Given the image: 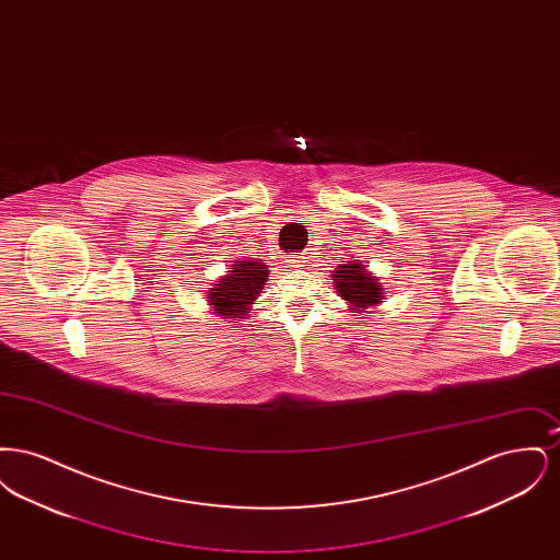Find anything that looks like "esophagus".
Wrapping results in <instances>:
<instances>
[{"label":"esophagus","instance_id":"34e87169","mask_svg":"<svg viewBox=\"0 0 560 560\" xmlns=\"http://www.w3.org/2000/svg\"><path fill=\"white\" fill-rule=\"evenodd\" d=\"M304 262H306V260H304V256H298V254H293V256H290V267H304Z\"/></svg>","mask_w":560,"mask_h":560}]
</instances>
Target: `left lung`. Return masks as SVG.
<instances>
[{"mask_svg": "<svg viewBox=\"0 0 560 560\" xmlns=\"http://www.w3.org/2000/svg\"><path fill=\"white\" fill-rule=\"evenodd\" d=\"M338 293L357 308H368L382 300V285L365 272L363 265H345L334 270Z\"/></svg>", "mask_w": 560, "mask_h": 560, "instance_id": "1", "label": "left lung"}]
</instances>
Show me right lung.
<instances>
[{
	"label": "right lung",
	"mask_w": 560,
	"mask_h": 560,
	"mask_svg": "<svg viewBox=\"0 0 560 560\" xmlns=\"http://www.w3.org/2000/svg\"><path fill=\"white\" fill-rule=\"evenodd\" d=\"M268 270L265 262H237L229 277L220 279L210 292V304L222 317L243 319L249 311L247 306L258 298L267 281Z\"/></svg>",
	"instance_id": "1"
}]
</instances>
